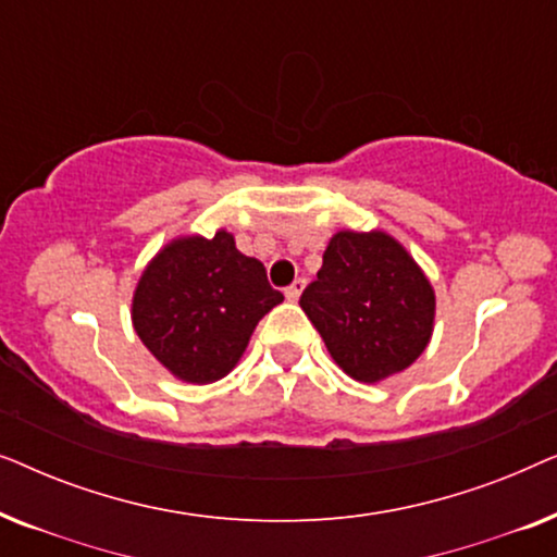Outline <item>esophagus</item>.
I'll return each mask as SVG.
<instances>
[{
    "instance_id": "esophagus-1",
    "label": "esophagus",
    "mask_w": 557,
    "mask_h": 557,
    "mask_svg": "<svg viewBox=\"0 0 557 557\" xmlns=\"http://www.w3.org/2000/svg\"><path fill=\"white\" fill-rule=\"evenodd\" d=\"M304 286H307V281L304 278H296L292 286H286V299L288 301H299V296H301V292H304Z\"/></svg>"
}]
</instances>
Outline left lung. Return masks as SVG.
<instances>
[{"instance_id": "1", "label": "left lung", "mask_w": 557, "mask_h": 557, "mask_svg": "<svg viewBox=\"0 0 557 557\" xmlns=\"http://www.w3.org/2000/svg\"><path fill=\"white\" fill-rule=\"evenodd\" d=\"M301 309L352 380L380 383L410 368L433 334L436 294L413 256L385 231H339Z\"/></svg>"}]
</instances>
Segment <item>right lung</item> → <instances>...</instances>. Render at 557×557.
Wrapping results in <instances>:
<instances>
[{
    "label": "right lung",
    "instance_id": "right-lung-1",
    "mask_svg": "<svg viewBox=\"0 0 557 557\" xmlns=\"http://www.w3.org/2000/svg\"><path fill=\"white\" fill-rule=\"evenodd\" d=\"M281 301L263 263L220 227L212 238L180 235L151 258L134 288L132 324L170 375L208 385L238 364L256 324Z\"/></svg>",
    "mask_w": 557,
    "mask_h": 557
}]
</instances>
